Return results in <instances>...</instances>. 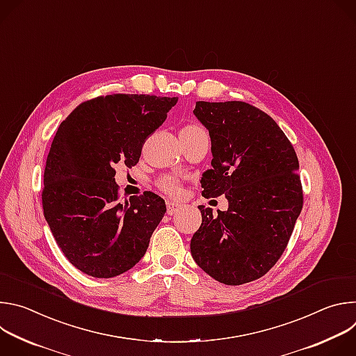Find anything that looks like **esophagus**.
<instances>
[{"mask_svg":"<svg viewBox=\"0 0 356 356\" xmlns=\"http://www.w3.org/2000/svg\"><path fill=\"white\" fill-rule=\"evenodd\" d=\"M180 207H181V204H179V202L169 201V202H168V214H169V216L176 214V213L180 210Z\"/></svg>","mask_w":356,"mask_h":356,"instance_id":"34e87169","label":"esophagus"}]
</instances>
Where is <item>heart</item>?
I'll use <instances>...</instances> for the list:
<instances>
[{
  "mask_svg": "<svg viewBox=\"0 0 356 356\" xmlns=\"http://www.w3.org/2000/svg\"><path fill=\"white\" fill-rule=\"evenodd\" d=\"M191 127H195V125H191ZM158 187L162 193H165L166 195H170V197H177L181 194L180 181L175 176H162L158 180Z\"/></svg>",
  "mask_w": 356,
  "mask_h": 356,
  "instance_id": "heart-1",
  "label": "heart"
}]
</instances>
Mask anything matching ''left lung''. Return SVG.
Wrapping results in <instances>:
<instances>
[{
	"instance_id": "left-lung-1",
	"label": "left lung",
	"mask_w": 356,
	"mask_h": 356,
	"mask_svg": "<svg viewBox=\"0 0 356 356\" xmlns=\"http://www.w3.org/2000/svg\"><path fill=\"white\" fill-rule=\"evenodd\" d=\"M193 113L211 138L202 195L225 194L228 210L198 207L191 257L220 283L257 280L282 257L302 209L294 147L273 118L243 101H197Z\"/></svg>"
}]
</instances>
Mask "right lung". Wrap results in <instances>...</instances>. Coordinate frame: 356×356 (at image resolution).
I'll return each mask as SVG.
<instances>
[{
	"label": "right lung",
	"instance_id": "right-lung-1",
	"mask_svg": "<svg viewBox=\"0 0 356 356\" xmlns=\"http://www.w3.org/2000/svg\"><path fill=\"white\" fill-rule=\"evenodd\" d=\"M177 97L101 95L60 124L43 175L42 206L67 261L92 277H115L145 255L166 213L152 191L120 201L115 165L132 168Z\"/></svg>",
	"mask_w": 356,
	"mask_h": 356
}]
</instances>
